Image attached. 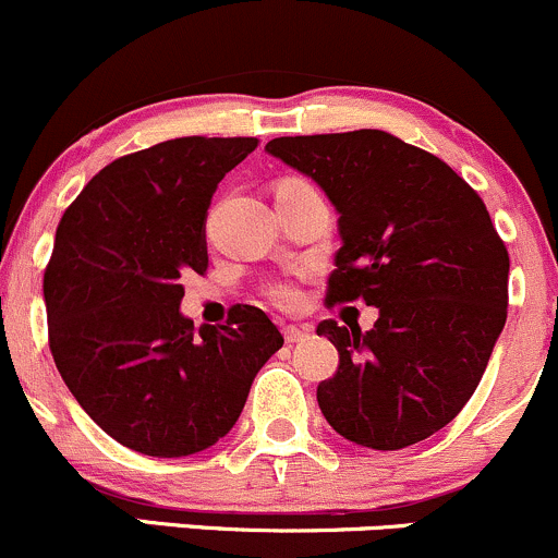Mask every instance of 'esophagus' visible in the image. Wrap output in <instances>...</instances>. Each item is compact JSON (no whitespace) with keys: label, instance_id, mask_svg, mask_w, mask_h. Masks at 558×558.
<instances>
[{"label":"esophagus","instance_id":"34e87169","mask_svg":"<svg viewBox=\"0 0 558 558\" xmlns=\"http://www.w3.org/2000/svg\"><path fill=\"white\" fill-rule=\"evenodd\" d=\"M283 336H286V341H289V344H299V341L310 339V328L307 326H286Z\"/></svg>","mask_w":558,"mask_h":558}]
</instances>
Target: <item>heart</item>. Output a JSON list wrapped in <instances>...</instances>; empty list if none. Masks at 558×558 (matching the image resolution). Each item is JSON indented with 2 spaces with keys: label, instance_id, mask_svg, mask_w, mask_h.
<instances>
[{
  "label": "heart",
  "instance_id": "heart-1",
  "mask_svg": "<svg viewBox=\"0 0 558 558\" xmlns=\"http://www.w3.org/2000/svg\"><path fill=\"white\" fill-rule=\"evenodd\" d=\"M296 299H299V293L289 283H283V286H278V289H275V302L283 304V307H291V304H296Z\"/></svg>",
  "mask_w": 558,
  "mask_h": 558
}]
</instances>
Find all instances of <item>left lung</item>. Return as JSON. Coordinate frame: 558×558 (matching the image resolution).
<instances>
[{
    "label": "left lung",
    "instance_id": "8db88e82",
    "mask_svg": "<svg viewBox=\"0 0 558 558\" xmlns=\"http://www.w3.org/2000/svg\"><path fill=\"white\" fill-rule=\"evenodd\" d=\"M339 214L328 304L378 310L371 330L323 320L339 371L317 405L341 437L400 450L448 426L506 326L508 251L448 163L378 130L269 140Z\"/></svg>",
    "mask_w": 558,
    "mask_h": 558
}]
</instances>
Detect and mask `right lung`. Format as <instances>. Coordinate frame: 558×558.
Masks as SVG:
<instances>
[{
	"mask_svg": "<svg viewBox=\"0 0 558 558\" xmlns=\"http://www.w3.org/2000/svg\"><path fill=\"white\" fill-rule=\"evenodd\" d=\"M256 137H177L116 158L54 232L45 272L54 365L76 402L124 448L182 458L235 426L283 336L238 304L228 326L180 312L182 275H204L206 217Z\"/></svg>",
	"mask_w": 558,
	"mask_h": 558,
	"instance_id": "1",
	"label": "right lung"
}]
</instances>
